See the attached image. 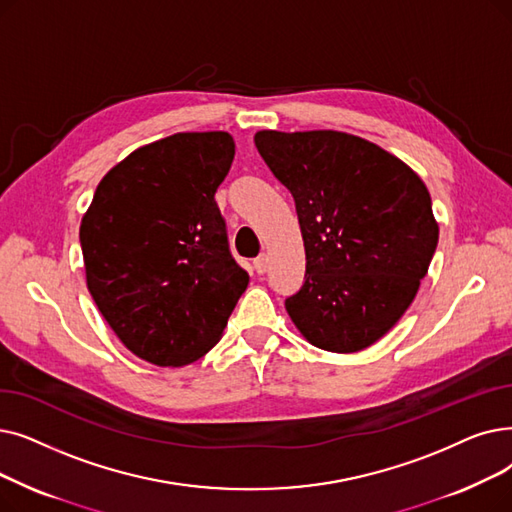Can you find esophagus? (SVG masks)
<instances>
[{
  "instance_id": "obj_1",
  "label": "esophagus",
  "mask_w": 512,
  "mask_h": 512,
  "mask_svg": "<svg viewBox=\"0 0 512 512\" xmlns=\"http://www.w3.org/2000/svg\"><path fill=\"white\" fill-rule=\"evenodd\" d=\"M253 265H255V272L257 274H265V272H268V268H270V257L268 255H259Z\"/></svg>"
}]
</instances>
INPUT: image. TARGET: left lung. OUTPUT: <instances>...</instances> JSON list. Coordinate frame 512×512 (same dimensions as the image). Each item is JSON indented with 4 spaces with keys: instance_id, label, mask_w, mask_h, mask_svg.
Here are the masks:
<instances>
[{
    "instance_id": "8db88e82",
    "label": "left lung",
    "mask_w": 512,
    "mask_h": 512,
    "mask_svg": "<svg viewBox=\"0 0 512 512\" xmlns=\"http://www.w3.org/2000/svg\"><path fill=\"white\" fill-rule=\"evenodd\" d=\"M265 165L291 190L305 284L286 299L301 335L353 353L385 337L414 301L439 226L425 182L395 154L345 131L255 133Z\"/></svg>"
}]
</instances>
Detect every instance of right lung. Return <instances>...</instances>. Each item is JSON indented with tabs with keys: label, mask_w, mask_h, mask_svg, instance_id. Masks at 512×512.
I'll use <instances>...</instances> for the list:
<instances>
[{
	"label": "right lung",
	"mask_w": 512,
	"mask_h": 512,
	"mask_svg": "<svg viewBox=\"0 0 512 512\" xmlns=\"http://www.w3.org/2000/svg\"><path fill=\"white\" fill-rule=\"evenodd\" d=\"M234 148L228 131L140 146L102 177L81 219L87 291L119 341L154 366L203 358L247 291L215 203Z\"/></svg>",
	"instance_id": "obj_1"
}]
</instances>
